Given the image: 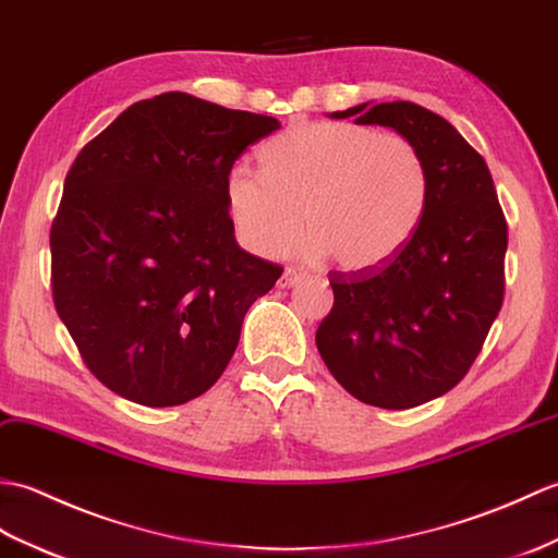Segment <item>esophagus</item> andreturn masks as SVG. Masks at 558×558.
Returning <instances> with one entry per match:
<instances>
[{"mask_svg":"<svg viewBox=\"0 0 558 558\" xmlns=\"http://www.w3.org/2000/svg\"><path fill=\"white\" fill-rule=\"evenodd\" d=\"M303 279H305V271L303 269L289 267L287 271H283V277L279 279V287L281 289H291V287H295V283H301Z\"/></svg>","mask_w":558,"mask_h":558,"instance_id":"obj_1","label":"esophagus"}]
</instances>
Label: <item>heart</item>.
<instances>
[{
  "label": "heart",
  "instance_id": "obj_1",
  "mask_svg": "<svg viewBox=\"0 0 558 558\" xmlns=\"http://www.w3.org/2000/svg\"><path fill=\"white\" fill-rule=\"evenodd\" d=\"M263 174L233 167L227 213L239 241L279 255L313 233L307 251L345 271L387 265L411 241L427 205V167L399 133L355 123H299L265 143Z\"/></svg>",
  "mask_w": 558,
  "mask_h": 558
}]
</instances>
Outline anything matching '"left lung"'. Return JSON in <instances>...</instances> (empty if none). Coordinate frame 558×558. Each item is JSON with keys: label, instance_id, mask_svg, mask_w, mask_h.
<instances>
[{"label": "left lung", "instance_id": "left-lung-1", "mask_svg": "<svg viewBox=\"0 0 558 558\" xmlns=\"http://www.w3.org/2000/svg\"><path fill=\"white\" fill-rule=\"evenodd\" d=\"M349 117L417 147L427 205L387 265L331 271L333 307L315 343L357 401L403 411L451 391L475 363L504 303L509 231L487 162L447 119L403 100L331 111Z\"/></svg>", "mask_w": 558, "mask_h": 558}]
</instances>
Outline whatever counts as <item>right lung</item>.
<instances>
[{
    "mask_svg": "<svg viewBox=\"0 0 558 558\" xmlns=\"http://www.w3.org/2000/svg\"><path fill=\"white\" fill-rule=\"evenodd\" d=\"M275 117L189 93L141 100L78 153L52 221V295L83 363L133 403L167 408L225 373L281 267L233 236L225 185Z\"/></svg>",
    "mask_w": 558,
    "mask_h": 558,
    "instance_id": "1",
    "label": "right lung"
}]
</instances>
